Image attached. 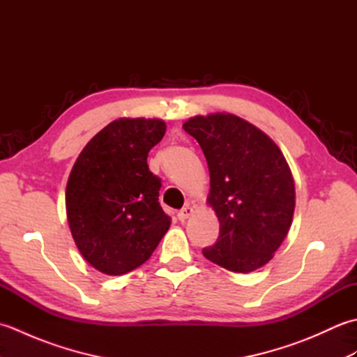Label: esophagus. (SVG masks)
<instances>
[{
    "label": "esophagus",
    "instance_id": "34e87169",
    "mask_svg": "<svg viewBox=\"0 0 357 357\" xmlns=\"http://www.w3.org/2000/svg\"><path fill=\"white\" fill-rule=\"evenodd\" d=\"M192 213H193V208L190 206H185L184 208H181L178 211V219H179V221H185V219L190 216Z\"/></svg>",
    "mask_w": 357,
    "mask_h": 357
}]
</instances>
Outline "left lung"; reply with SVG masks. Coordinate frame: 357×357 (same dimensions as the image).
<instances>
[{
  "instance_id": "left-lung-1",
  "label": "left lung",
  "mask_w": 357,
  "mask_h": 357,
  "mask_svg": "<svg viewBox=\"0 0 357 357\" xmlns=\"http://www.w3.org/2000/svg\"><path fill=\"white\" fill-rule=\"evenodd\" d=\"M183 127L207 159L208 204L221 225L216 244L202 255L230 271L261 268L293 219L294 183L282 151L259 128L229 113L195 116Z\"/></svg>"
}]
</instances>
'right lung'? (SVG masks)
<instances>
[{"mask_svg":"<svg viewBox=\"0 0 357 357\" xmlns=\"http://www.w3.org/2000/svg\"><path fill=\"white\" fill-rule=\"evenodd\" d=\"M161 119L121 118L82 149L66 188L72 236L84 259L105 275L138 268L170 227L159 204L161 178L147 156L162 139Z\"/></svg>","mask_w":357,"mask_h":357,"instance_id":"obj_1","label":"right lung"}]
</instances>
